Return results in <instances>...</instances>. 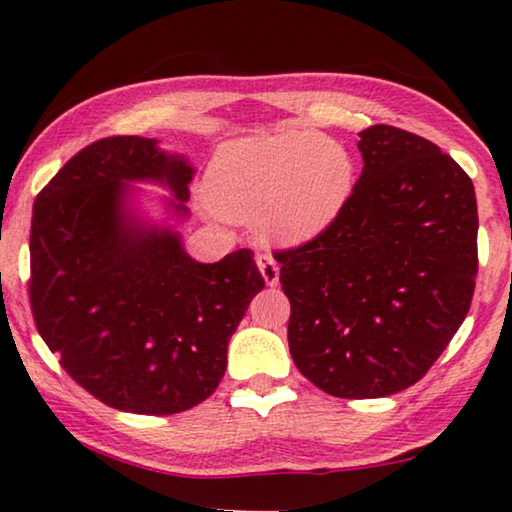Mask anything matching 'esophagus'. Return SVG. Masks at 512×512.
Masks as SVG:
<instances>
[{
  "instance_id": "obj_1",
  "label": "esophagus",
  "mask_w": 512,
  "mask_h": 512,
  "mask_svg": "<svg viewBox=\"0 0 512 512\" xmlns=\"http://www.w3.org/2000/svg\"><path fill=\"white\" fill-rule=\"evenodd\" d=\"M257 268H259V273H262L268 287H275V284L280 282V266H277L275 257L271 253L257 255Z\"/></svg>"
}]
</instances>
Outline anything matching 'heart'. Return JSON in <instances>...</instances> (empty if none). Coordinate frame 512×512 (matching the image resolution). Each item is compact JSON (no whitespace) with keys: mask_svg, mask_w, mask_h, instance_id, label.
<instances>
[{"mask_svg":"<svg viewBox=\"0 0 512 512\" xmlns=\"http://www.w3.org/2000/svg\"><path fill=\"white\" fill-rule=\"evenodd\" d=\"M352 183V158L339 142L287 131L223 146L210 167L207 192L228 219L259 223L271 239L300 244L339 216Z\"/></svg>","mask_w":512,"mask_h":512,"instance_id":"1","label":"heart"}]
</instances>
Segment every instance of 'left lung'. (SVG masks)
I'll return each instance as SVG.
<instances>
[{
  "label": "left lung",
  "mask_w": 512,
  "mask_h": 512,
  "mask_svg": "<svg viewBox=\"0 0 512 512\" xmlns=\"http://www.w3.org/2000/svg\"><path fill=\"white\" fill-rule=\"evenodd\" d=\"M359 137L363 171L339 216L273 255L293 363L345 400L400 393L427 375L470 311L479 268L470 176L402 128Z\"/></svg>",
  "instance_id": "obj_1"
}]
</instances>
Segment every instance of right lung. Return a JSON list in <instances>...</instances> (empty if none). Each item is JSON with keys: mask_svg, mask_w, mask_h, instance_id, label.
<instances>
[{"mask_svg": "<svg viewBox=\"0 0 512 512\" xmlns=\"http://www.w3.org/2000/svg\"><path fill=\"white\" fill-rule=\"evenodd\" d=\"M194 167L158 140L85 146L33 203L29 300L47 348L76 384L112 409L171 415L207 400L228 341L264 277L253 250L201 264L169 225L131 210L133 187H169L187 216Z\"/></svg>", "mask_w": 512, "mask_h": 512, "instance_id": "1", "label": "right lung"}]
</instances>
